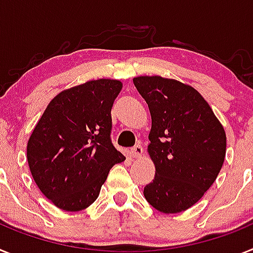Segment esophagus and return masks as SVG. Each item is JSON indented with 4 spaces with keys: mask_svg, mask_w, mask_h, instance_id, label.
Here are the masks:
<instances>
[{
    "mask_svg": "<svg viewBox=\"0 0 253 253\" xmlns=\"http://www.w3.org/2000/svg\"><path fill=\"white\" fill-rule=\"evenodd\" d=\"M142 153H143V148H142L141 144H135L134 147L130 150V155L135 159H139L142 156Z\"/></svg>",
    "mask_w": 253,
    "mask_h": 253,
    "instance_id": "34e87169",
    "label": "esophagus"
}]
</instances>
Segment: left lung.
<instances>
[{"mask_svg":"<svg viewBox=\"0 0 253 253\" xmlns=\"http://www.w3.org/2000/svg\"><path fill=\"white\" fill-rule=\"evenodd\" d=\"M133 83L152 119L148 153L156 172L144 187V197L161 212H182L198 202L219 175L225 131L191 85L157 75L134 78Z\"/></svg>","mask_w":253,"mask_h":253,"instance_id":"1","label":"left lung"}]
</instances>
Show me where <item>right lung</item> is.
<instances>
[{
	"label": "right lung",
	"mask_w": 253,
	"mask_h": 253,
	"mask_svg": "<svg viewBox=\"0 0 253 253\" xmlns=\"http://www.w3.org/2000/svg\"><path fill=\"white\" fill-rule=\"evenodd\" d=\"M122 82L97 79L62 90L48 103L28 141L34 182L55 206L81 211L93 204L124 155L111 142V109Z\"/></svg>",
	"instance_id": "right-lung-1"
}]
</instances>
